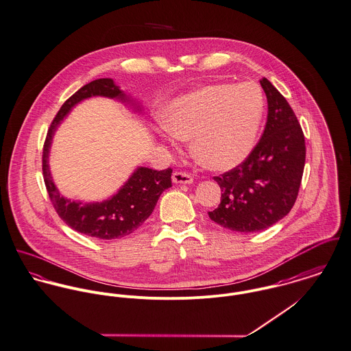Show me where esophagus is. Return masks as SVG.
<instances>
[{
  "label": "esophagus",
  "mask_w": 351,
  "mask_h": 351,
  "mask_svg": "<svg viewBox=\"0 0 351 351\" xmlns=\"http://www.w3.org/2000/svg\"><path fill=\"white\" fill-rule=\"evenodd\" d=\"M171 178H173L174 184H191L193 182V177L189 173H185V171H174Z\"/></svg>",
  "instance_id": "1"
}]
</instances>
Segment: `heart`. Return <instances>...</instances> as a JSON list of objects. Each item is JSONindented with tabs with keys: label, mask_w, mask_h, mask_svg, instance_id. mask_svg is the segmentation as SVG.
Listing matches in <instances>:
<instances>
[{
	"label": "heart",
	"mask_w": 351,
	"mask_h": 351,
	"mask_svg": "<svg viewBox=\"0 0 351 351\" xmlns=\"http://www.w3.org/2000/svg\"><path fill=\"white\" fill-rule=\"evenodd\" d=\"M263 112L264 96L254 83L210 84L169 103L160 138L191 139V152L204 166L229 170L254 150Z\"/></svg>",
	"instance_id": "1"
}]
</instances>
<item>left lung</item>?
<instances>
[{
    "label": "left lung",
    "mask_w": 351,
    "mask_h": 351,
    "mask_svg": "<svg viewBox=\"0 0 351 351\" xmlns=\"http://www.w3.org/2000/svg\"><path fill=\"white\" fill-rule=\"evenodd\" d=\"M260 84L268 103L264 132L244 162L213 177L221 202L208 213L212 221L243 233L267 229L287 216L306 162L304 134L286 97L268 79Z\"/></svg>",
    "instance_id": "1"
}]
</instances>
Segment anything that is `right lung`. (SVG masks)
<instances>
[{"mask_svg":"<svg viewBox=\"0 0 351 351\" xmlns=\"http://www.w3.org/2000/svg\"><path fill=\"white\" fill-rule=\"evenodd\" d=\"M91 96L128 100L112 79L94 80L66 99L47 132L43 147V176L51 202L64 223L79 233L100 240H114L135 232L150 217L160 194L171 186L173 170L170 167L160 171L138 167L119 191L103 202L71 201L63 197L53 184L48 165L52 138L71 108ZM132 106L135 110H141L139 106L134 103Z\"/></svg>","mask_w":351,"mask_h":351,"instance_id":"1","label":"right lung"}]
</instances>
